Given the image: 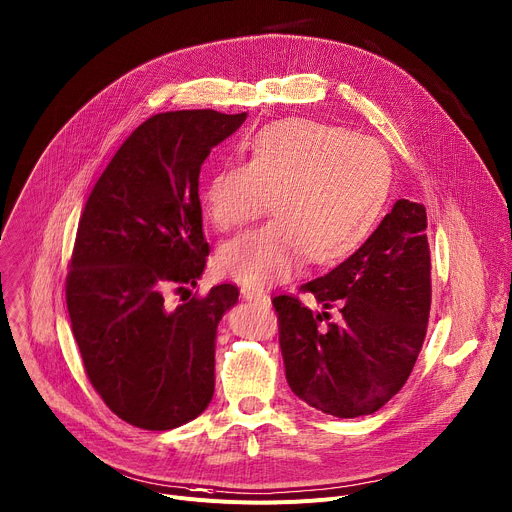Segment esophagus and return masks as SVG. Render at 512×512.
<instances>
[{
  "mask_svg": "<svg viewBox=\"0 0 512 512\" xmlns=\"http://www.w3.org/2000/svg\"><path fill=\"white\" fill-rule=\"evenodd\" d=\"M241 294L245 300H253V302H261V304H269V296L259 290V288H253V286H243L241 288Z\"/></svg>",
  "mask_w": 512,
  "mask_h": 512,
  "instance_id": "1",
  "label": "esophagus"
}]
</instances>
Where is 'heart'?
<instances>
[{
	"label": "heart",
	"instance_id": "heart-1",
	"mask_svg": "<svg viewBox=\"0 0 512 512\" xmlns=\"http://www.w3.org/2000/svg\"><path fill=\"white\" fill-rule=\"evenodd\" d=\"M391 183L387 150L366 135L313 119H286L257 131L245 162L218 166L201 201L212 224L230 230L274 212L218 251L222 274L249 286L290 278L309 255L335 261L377 222Z\"/></svg>",
	"mask_w": 512,
	"mask_h": 512
}]
</instances>
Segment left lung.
Returning <instances> with one entry per match:
<instances>
[{"mask_svg": "<svg viewBox=\"0 0 512 512\" xmlns=\"http://www.w3.org/2000/svg\"><path fill=\"white\" fill-rule=\"evenodd\" d=\"M426 226L422 203L399 199L354 255L300 286L323 309L337 306L339 321L292 294L271 300L286 379L302 401L329 416L356 418L381 410L405 385L432 302Z\"/></svg>", "mask_w": 512, "mask_h": 512, "instance_id": "1", "label": "left lung"}]
</instances>
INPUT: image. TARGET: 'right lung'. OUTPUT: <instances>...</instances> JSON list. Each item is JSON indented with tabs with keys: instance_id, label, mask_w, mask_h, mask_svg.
<instances>
[{
	"instance_id": "right-lung-1",
	"label": "right lung",
	"mask_w": 512,
	"mask_h": 512,
	"mask_svg": "<svg viewBox=\"0 0 512 512\" xmlns=\"http://www.w3.org/2000/svg\"><path fill=\"white\" fill-rule=\"evenodd\" d=\"M247 113L152 115L117 150L82 212L67 313L86 377L109 410L144 430L197 418L214 395L216 329L238 300L234 284L189 292L206 267L201 164Z\"/></svg>"
}]
</instances>
